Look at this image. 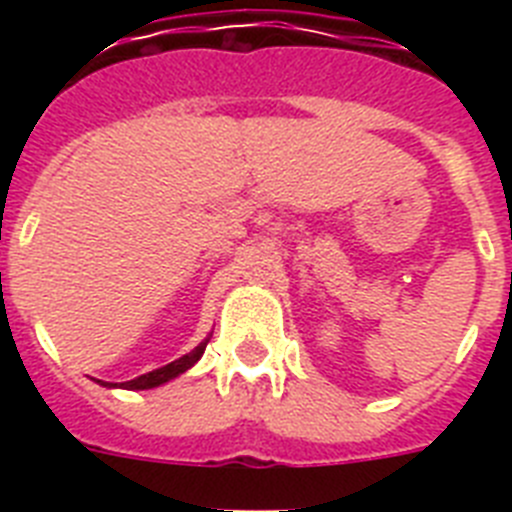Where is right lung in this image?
Wrapping results in <instances>:
<instances>
[{
	"label": "right lung",
	"mask_w": 512,
	"mask_h": 512,
	"mask_svg": "<svg viewBox=\"0 0 512 512\" xmlns=\"http://www.w3.org/2000/svg\"><path fill=\"white\" fill-rule=\"evenodd\" d=\"M207 341H210V338H207ZM207 341H202L200 346L192 348V351H189V354H184L182 359L171 361V364L161 366V369H153V372H148V374H140V377L130 379V382H122L120 387L122 390H151V387H158V384H164V382H169V379L179 377L182 372H187L189 366H194L197 361H200V356L205 354Z\"/></svg>",
	"instance_id": "1"
}]
</instances>
